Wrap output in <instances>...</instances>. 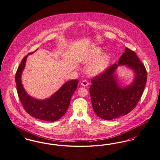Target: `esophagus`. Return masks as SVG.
Returning <instances> with one entry per match:
<instances>
[{"label": "esophagus", "instance_id": "1", "mask_svg": "<svg viewBox=\"0 0 160 160\" xmlns=\"http://www.w3.org/2000/svg\"><path fill=\"white\" fill-rule=\"evenodd\" d=\"M81 85L83 86H87L89 85V82L86 80H84L83 81H82V83H81Z\"/></svg>", "mask_w": 160, "mask_h": 160}]
</instances>
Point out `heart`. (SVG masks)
Instances as JSON below:
<instances>
[{
  "label": "heart",
  "mask_w": 160,
  "mask_h": 160,
  "mask_svg": "<svg viewBox=\"0 0 160 160\" xmlns=\"http://www.w3.org/2000/svg\"><path fill=\"white\" fill-rule=\"evenodd\" d=\"M101 49L99 48H93L90 49L83 57L82 61L84 63H89L92 60L87 67V72L92 76H97L107 67L109 62L108 56L105 53H101Z\"/></svg>",
  "instance_id": "b5f03b06"
}]
</instances>
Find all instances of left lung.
I'll return each mask as SVG.
<instances>
[{
	"label": "left lung",
	"mask_w": 160,
	"mask_h": 160,
	"mask_svg": "<svg viewBox=\"0 0 160 160\" xmlns=\"http://www.w3.org/2000/svg\"><path fill=\"white\" fill-rule=\"evenodd\" d=\"M126 64L134 71L132 83L124 88L118 86L114 72L118 65ZM147 80V72L135 53L128 48L114 64L91 80L89 91L92 107L101 118L111 120L127 115L136 107Z\"/></svg>",
	"instance_id": "1"
}]
</instances>
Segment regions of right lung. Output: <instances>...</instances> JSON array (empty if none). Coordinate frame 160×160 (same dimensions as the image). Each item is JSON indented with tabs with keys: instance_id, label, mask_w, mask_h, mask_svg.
<instances>
[{
	"instance_id": "1",
	"label": "right lung",
	"mask_w": 160,
	"mask_h": 160,
	"mask_svg": "<svg viewBox=\"0 0 160 160\" xmlns=\"http://www.w3.org/2000/svg\"><path fill=\"white\" fill-rule=\"evenodd\" d=\"M27 58V56L22 59L15 75L17 93L23 108L28 114L38 120L46 122L58 120L68 108L71 96L77 89L78 80H72L66 82L46 99H36L27 93L21 83V74L25 68Z\"/></svg>"
}]
</instances>
